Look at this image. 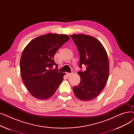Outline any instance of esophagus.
Returning <instances> with one entry per match:
<instances>
[{
	"label": "esophagus",
	"instance_id": "esophagus-1",
	"mask_svg": "<svg viewBox=\"0 0 134 134\" xmlns=\"http://www.w3.org/2000/svg\"><path fill=\"white\" fill-rule=\"evenodd\" d=\"M66 74L67 76H70L72 75L73 74V73H68V72H66Z\"/></svg>",
	"mask_w": 134,
	"mask_h": 134
}]
</instances>
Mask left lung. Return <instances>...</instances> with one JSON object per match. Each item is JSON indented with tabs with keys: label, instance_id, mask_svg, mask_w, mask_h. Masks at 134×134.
Instances as JSON below:
<instances>
[{
	"label": "left lung",
	"instance_id": "left-lung-1",
	"mask_svg": "<svg viewBox=\"0 0 134 134\" xmlns=\"http://www.w3.org/2000/svg\"><path fill=\"white\" fill-rule=\"evenodd\" d=\"M80 55L79 66L86 71H79L81 80L73 87L78 99L88 101L96 98L104 89L109 78V63L107 53L97 38L84 34L71 35Z\"/></svg>",
	"mask_w": 134,
	"mask_h": 134
}]
</instances>
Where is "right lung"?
Wrapping results in <instances>:
<instances>
[{
	"mask_svg": "<svg viewBox=\"0 0 134 134\" xmlns=\"http://www.w3.org/2000/svg\"><path fill=\"white\" fill-rule=\"evenodd\" d=\"M69 37L67 35L48 34L30 42L20 60L22 80L32 96L46 100L54 95L65 73L59 72L54 56ZM54 65L57 66L53 70Z\"/></svg>",
	"mask_w": 134,
	"mask_h": 134,
	"instance_id": "right-lung-1",
	"label": "right lung"
}]
</instances>
